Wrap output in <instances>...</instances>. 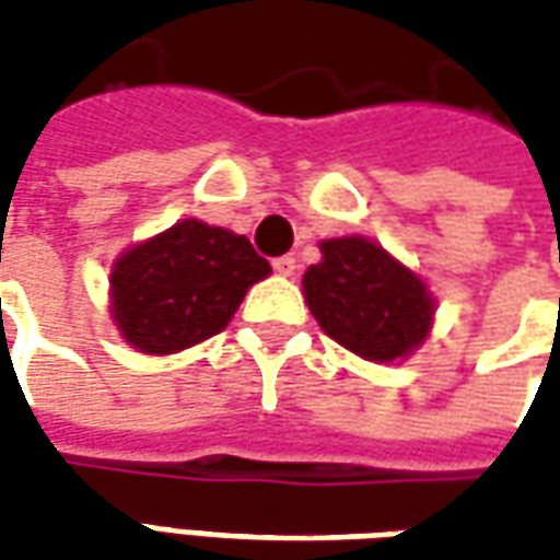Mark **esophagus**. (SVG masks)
Here are the masks:
<instances>
[{"label": "esophagus", "instance_id": "34e87169", "mask_svg": "<svg viewBox=\"0 0 560 560\" xmlns=\"http://www.w3.org/2000/svg\"><path fill=\"white\" fill-rule=\"evenodd\" d=\"M272 269L279 272V276H293L296 272V257L293 255H281L272 260Z\"/></svg>", "mask_w": 560, "mask_h": 560}]
</instances>
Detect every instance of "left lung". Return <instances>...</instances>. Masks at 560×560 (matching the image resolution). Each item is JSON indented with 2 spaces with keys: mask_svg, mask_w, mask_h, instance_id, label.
<instances>
[{
  "mask_svg": "<svg viewBox=\"0 0 560 560\" xmlns=\"http://www.w3.org/2000/svg\"><path fill=\"white\" fill-rule=\"evenodd\" d=\"M324 260L305 269V303L320 329L363 360L389 363L422 345L434 300L411 269L363 236L320 243Z\"/></svg>",
  "mask_w": 560,
  "mask_h": 560,
  "instance_id": "obj_1",
  "label": "left lung"
}]
</instances>
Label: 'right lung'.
Here are the masks:
<instances>
[{
	"label": "right lung",
	"mask_w": 560,
	"mask_h": 560,
	"mask_svg": "<svg viewBox=\"0 0 560 560\" xmlns=\"http://www.w3.org/2000/svg\"><path fill=\"white\" fill-rule=\"evenodd\" d=\"M269 264L245 236L185 219L116 260L114 320L143 353H173L228 327Z\"/></svg>",
	"instance_id": "right-lung-1"
}]
</instances>
